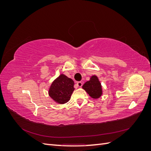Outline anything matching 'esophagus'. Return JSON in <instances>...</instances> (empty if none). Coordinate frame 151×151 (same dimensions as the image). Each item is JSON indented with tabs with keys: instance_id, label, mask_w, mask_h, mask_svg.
Instances as JSON below:
<instances>
[{
	"instance_id": "esophagus-1",
	"label": "esophagus",
	"mask_w": 151,
	"mask_h": 151,
	"mask_svg": "<svg viewBox=\"0 0 151 151\" xmlns=\"http://www.w3.org/2000/svg\"><path fill=\"white\" fill-rule=\"evenodd\" d=\"M76 86L77 87H79V88H81V87H82V86H83V83H82V82H77V83H76Z\"/></svg>"
}]
</instances>
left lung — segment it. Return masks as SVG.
<instances>
[{
  "label": "left lung",
  "instance_id": "obj_1",
  "mask_svg": "<svg viewBox=\"0 0 151 151\" xmlns=\"http://www.w3.org/2000/svg\"><path fill=\"white\" fill-rule=\"evenodd\" d=\"M83 89L93 99H98L103 94L101 84L98 77L95 75L91 76L90 80L83 86Z\"/></svg>",
  "mask_w": 151,
  "mask_h": 151
}]
</instances>
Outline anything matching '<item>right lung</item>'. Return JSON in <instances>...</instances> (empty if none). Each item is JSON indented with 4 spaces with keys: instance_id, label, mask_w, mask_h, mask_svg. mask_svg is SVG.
Segmentation results:
<instances>
[{
    "instance_id": "right-lung-1",
    "label": "right lung",
    "mask_w": 151,
    "mask_h": 151,
    "mask_svg": "<svg viewBox=\"0 0 151 151\" xmlns=\"http://www.w3.org/2000/svg\"><path fill=\"white\" fill-rule=\"evenodd\" d=\"M74 82L64 74H60L50 86L48 94L55 102L65 104L69 101L74 91Z\"/></svg>"
}]
</instances>
